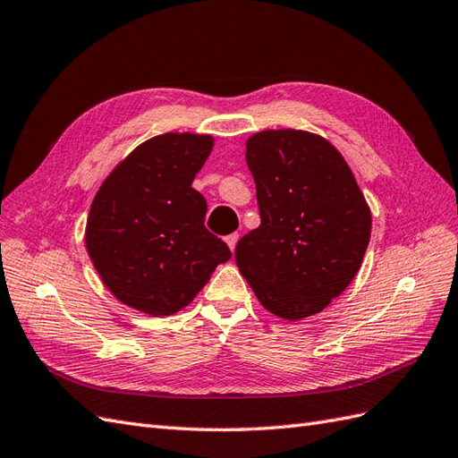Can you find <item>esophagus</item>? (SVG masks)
Segmentation results:
<instances>
[{"label": "esophagus", "instance_id": "obj_1", "mask_svg": "<svg viewBox=\"0 0 458 458\" xmlns=\"http://www.w3.org/2000/svg\"><path fill=\"white\" fill-rule=\"evenodd\" d=\"M225 240H226V243H228L230 250L233 251V250H236V243H238V240H240V233H228V236H226Z\"/></svg>", "mask_w": 458, "mask_h": 458}]
</instances>
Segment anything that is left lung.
<instances>
[{"label": "left lung", "mask_w": 458, "mask_h": 458, "mask_svg": "<svg viewBox=\"0 0 458 458\" xmlns=\"http://www.w3.org/2000/svg\"><path fill=\"white\" fill-rule=\"evenodd\" d=\"M260 226L238 242L236 263L267 310L285 320L317 315L360 268L372 216L328 140L265 130L247 140Z\"/></svg>", "instance_id": "obj_1"}]
</instances>
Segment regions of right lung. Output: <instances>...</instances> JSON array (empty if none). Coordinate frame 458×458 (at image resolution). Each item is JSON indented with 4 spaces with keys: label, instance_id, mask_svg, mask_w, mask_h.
<instances>
[{
    "label": "right lung",
    "instance_id": "right-lung-1",
    "mask_svg": "<svg viewBox=\"0 0 458 458\" xmlns=\"http://www.w3.org/2000/svg\"><path fill=\"white\" fill-rule=\"evenodd\" d=\"M211 149V136H155L96 193L86 247L103 284L124 305L153 317L173 315L232 257L205 228L207 201L191 188Z\"/></svg>",
    "mask_w": 458,
    "mask_h": 458
}]
</instances>
